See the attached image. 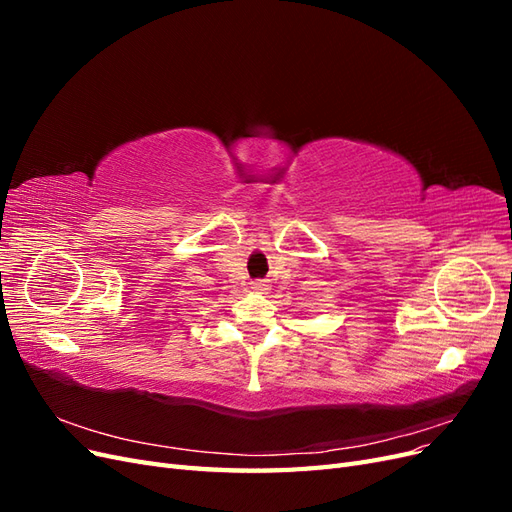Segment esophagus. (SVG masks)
<instances>
[{
    "label": "esophagus",
    "instance_id": "esophagus-1",
    "mask_svg": "<svg viewBox=\"0 0 512 512\" xmlns=\"http://www.w3.org/2000/svg\"><path fill=\"white\" fill-rule=\"evenodd\" d=\"M269 288H271L269 280H254V282H252V290L258 292V294H265Z\"/></svg>",
    "mask_w": 512,
    "mask_h": 512
}]
</instances>
